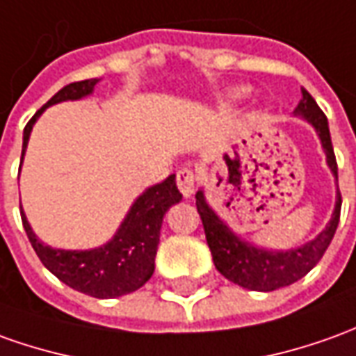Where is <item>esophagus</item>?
Returning <instances> with one entry per match:
<instances>
[{
    "label": "esophagus",
    "mask_w": 356,
    "mask_h": 356,
    "mask_svg": "<svg viewBox=\"0 0 356 356\" xmlns=\"http://www.w3.org/2000/svg\"><path fill=\"white\" fill-rule=\"evenodd\" d=\"M176 184H178V190L182 192L184 197H190L197 186V174L193 172L192 168H180L176 172Z\"/></svg>",
    "instance_id": "obj_1"
}]
</instances>
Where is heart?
Instances as JSON below:
<instances>
[{"label": "heart", "instance_id": "b5f03b06", "mask_svg": "<svg viewBox=\"0 0 356 356\" xmlns=\"http://www.w3.org/2000/svg\"><path fill=\"white\" fill-rule=\"evenodd\" d=\"M242 95H244V89H232L229 90V92H225V95L220 97V100H222V102H230V100L240 99Z\"/></svg>", "mask_w": 356, "mask_h": 356}]
</instances>
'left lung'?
<instances>
[{
	"label": "left lung",
	"mask_w": 356,
	"mask_h": 356,
	"mask_svg": "<svg viewBox=\"0 0 356 356\" xmlns=\"http://www.w3.org/2000/svg\"><path fill=\"white\" fill-rule=\"evenodd\" d=\"M295 116H302L308 124H312L320 141H322L327 166L337 180V161L333 154L327 118L306 89H302V99L296 106ZM195 205H197V213L202 217L205 238H207L211 256H213V264H215L220 275H225L229 281L244 286V289H250V291L269 293V291H275L281 286L293 285L295 281L302 279L322 259L323 252L330 246L335 229L339 225L341 193L337 188L335 209H333L332 220L327 222V227L316 238L302 244L300 248L286 250V252L257 248L254 244L240 238L238 234H234L227 227V222H222L219 215L211 209L209 203L205 202V195H203L202 190L195 193Z\"/></svg>",
	"instance_id": "8db88e82"
}]
</instances>
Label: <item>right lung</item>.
<instances>
[{"label": "right lung", "mask_w": 356, "mask_h": 356, "mask_svg": "<svg viewBox=\"0 0 356 356\" xmlns=\"http://www.w3.org/2000/svg\"><path fill=\"white\" fill-rule=\"evenodd\" d=\"M97 83L99 79H87L65 85L31 118L23 131L21 163L33 126L44 110L63 100L89 97ZM180 200L182 193L176 188V176L170 174L164 182L147 188L137 197L110 242L92 250H60L46 246L31 229L23 207L21 219L36 256L61 283L95 298H116L141 289L151 279L164 213Z\"/></svg>", "instance_id": "add662e5"}]
</instances>
